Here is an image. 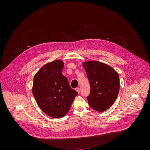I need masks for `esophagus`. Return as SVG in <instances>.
Instances as JSON below:
<instances>
[{
	"instance_id": "34e87169",
	"label": "esophagus",
	"mask_w": 150,
	"mask_h": 150,
	"mask_svg": "<svg viewBox=\"0 0 150 150\" xmlns=\"http://www.w3.org/2000/svg\"><path fill=\"white\" fill-rule=\"evenodd\" d=\"M75 90L79 93H80V88H76V89H75Z\"/></svg>"
}]
</instances>
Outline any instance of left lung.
Returning <instances> with one entry per match:
<instances>
[{
	"label": "left lung",
	"instance_id": "left-lung-1",
	"mask_svg": "<svg viewBox=\"0 0 150 150\" xmlns=\"http://www.w3.org/2000/svg\"><path fill=\"white\" fill-rule=\"evenodd\" d=\"M88 78L91 92L87 97L89 106L103 112L115 101L120 90L118 73L108 64L95 61L83 64Z\"/></svg>",
	"mask_w": 150,
	"mask_h": 150
}]
</instances>
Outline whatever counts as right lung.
<instances>
[{
    "label": "right lung",
    "mask_w": 150,
    "mask_h": 150,
    "mask_svg": "<svg viewBox=\"0 0 150 150\" xmlns=\"http://www.w3.org/2000/svg\"><path fill=\"white\" fill-rule=\"evenodd\" d=\"M64 64L55 60L44 64L33 79L32 93L44 113L55 118L67 114L78 93L62 74Z\"/></svg>",
    "instance_id": "add662e5"
}]
</instances>
